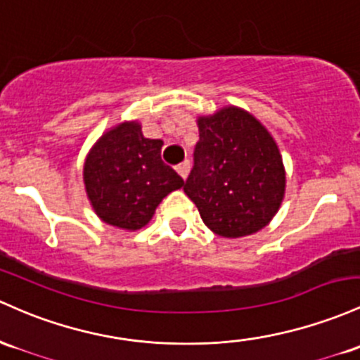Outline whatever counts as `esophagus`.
I'll use <instances>...</instances> for the list:
<instances>
[{
  "label": "esophagus",
  "instance_id": "34e87169",
  "mask_svg": "<svg viewBox=\"0 0 360 360\" xmlns=\"http://www.w3.org/2000/svg\"><path fill=\"white\" fill-rule=\"evenodd\" d=\"M189 169H191V164H189V160H184L183 164L177 165L176 171H177V174H179L181 177H183V179H186L188 174H189Z\"/></svg>",
  "mask_w": 360,
  "mask_h": 360
}]
</instances>
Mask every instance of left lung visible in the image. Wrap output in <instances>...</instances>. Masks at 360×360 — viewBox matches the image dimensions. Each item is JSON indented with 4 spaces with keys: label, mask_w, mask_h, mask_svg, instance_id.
Here are the masks:
<instances>
[{
    "label": "left lung",
    "mask_w": 360,
    "mask_h": 360,
    "mask_svg": "<svg viewBox=\"0 0 360 360\" xmlns=\"http://www.w3.org/2000/svg\"><path fill=\"white\" fill-rule=\"evenodd\" d=\"M198 131L184 193L205 225L222 238L262 231L285 193V169L275 140L255 116L234 105L198 117Z\"/></svg>",
    "instance_id": "left-lung-1"
}]
</instances>
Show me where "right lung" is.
Listing matches in <instances>:
<instances>
[{
	"mask_svg": "<svg viewBox=\"0 0 360 360\" xmlns=\"http://www.w3.org/2000/svg\"><path fill=\"white\" fill-rule=\"evenodd\" d=\"M162 145L145 138L136 121L121 122L98 138L85 159L84 181L101 220L138 231L169 193L183 188V177L162 162Z\"/></svg>",
	"mask_w": 360,
	"mask_h": 360,
	"instance_id": "add662e5",
	"label": "right lung"
}]
</instances>
